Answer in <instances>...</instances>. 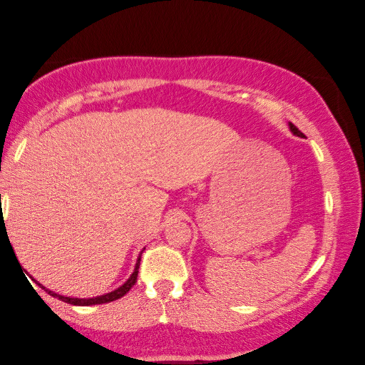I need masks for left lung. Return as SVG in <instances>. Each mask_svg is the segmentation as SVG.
<instances>
[{
    "mask_svg": "<svg viewBox=\"0 0 365 365\" xmlns=\"http://www.w3.org/2000/svg\"><path fill=\"white\" fill-rule=\"evenodd\" d=\"M289 128H291V130H292V133H294L296 135H299V137H302V133H301V130H299V129H297V128L294 126V124H292V123H289Z\"/></svg>",
    "mask_w": 365,
    "mask_h": 365,
    "instance_id": "8db88e82",
    "label": "left lung"
}]
</instances>
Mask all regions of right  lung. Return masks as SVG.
Masks as SVG:
<instances>
[{
    "mask_svg": "<svg viewBox=\"0 0 365 365\" xmlns=\"http://www.w3.org/2000/svg\"><path fill=\"white\" fill-rule=\"evenodd\" d=\"M3 225H4V223H3ZM1 230L4 231L6 226L4 229H3L1 226ZM139 265H140V257H139V260H137V265H135L134 273L130 274V278L128 279V282L124 283V284L121 286V288H118L116 291L110 292V294L98 296V297H92V299H77V297H64V296H59V294H56V292L48 291V289H46V292H48V294H50V296L58 297V299H61V301H64V302L73 304V306H95V304H106V302L116 301V299H119V297H123L124 294H126V292L135 284V282H137V273H139Z\"/></svg>",
    "mask_w": 365,
    "mask_h": 365,
    "instance_id": "add662e5",
    "label": "right lung"
}]
</instances>
